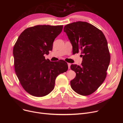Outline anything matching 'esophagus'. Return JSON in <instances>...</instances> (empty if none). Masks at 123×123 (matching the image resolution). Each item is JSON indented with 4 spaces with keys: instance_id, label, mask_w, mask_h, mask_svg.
Here are the masks:
<instances>
[{
    "instance_id": "esophagus-1",
    "label": "esophagus",
    "mask_w": 123,
    "mask_h": 123,
    "mask_svg": "<svg viewBox=\"0 0 123 123\" xmlns=\"http://www.w3.org/2000/svg\"><path fill=\"white\" fill-rule=\"evenodd\" d=\"M71 64L70 63H68V69H70V66H71Z\"/></svg>"
}]
</instances>
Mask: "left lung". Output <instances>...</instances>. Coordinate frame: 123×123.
I'll return each mask as SVG.
<instances>
[{"label":"left lung","instance_id":"8db88e82","mask_svg":"<svg viewBox=\"0 0 123 123\" xmlns=\"http://www.w3.org/2000/svg\"><path fill=\"white\" fill-rule=\"evenodd\" d=\"M73 46V52L81 51V66L72 64L71 69L76 73L70 81L74 91L88 96L95 92L104 81L110 62L106 38L102 31L86 22L78 21L64 26Z\"/></svg>","mask_w":123,"mask_h":123}]
</instances>
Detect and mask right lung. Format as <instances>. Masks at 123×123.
Returning <instances> with one entry per match:
<instances>
[{"instance_id": "right-lung-1", "label": "right lung", "mask_w": 123, "mask_h": 123, "mask_svg": "<svg viewBox=\"0 0 123 123\" xmlns=\"http://www.w3.org/2000/svg\"><path fill=\"white\" fill-rule=\"evenodd\" d=\"M63 25H36L25 29L19 35L13 50L15 72L23 88L29 94L40 97L54 88L56 77L66 72L67 63L61 60L46 59L53 48L55 39Z\"/></svg>"}]
</instances>
